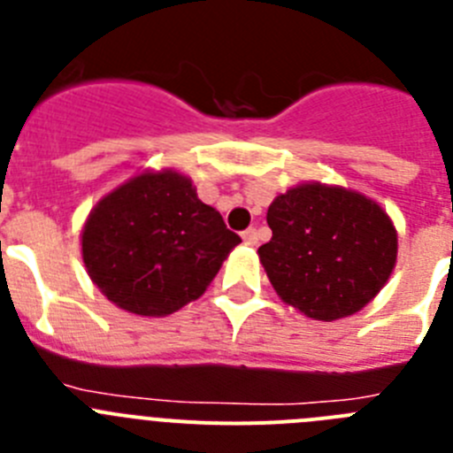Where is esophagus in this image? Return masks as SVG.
Returning a JSON list of instances; mask_svg holds the SVG:
<instances>
[{"instance_id":"esophagus-1","label":"esophagus","mask_w":453,"mask_h":453,"mask_svg":"<svg viewBox=\"0 0 453 453\" xmlns=\"http://www.w3.org/2000/svg\"><path fill=\"white\" fill-rule=\"evenodd\" d=\"M242 240H245L247 245H256L258 242V234H256V229H247L242 231Z\"/></svg>"}]
</instances>
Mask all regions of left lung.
I'll list each match as a JSON object with an SVG mask.
<instances>
[{"label":"left lung","instance_id":"8db88e82","mask_svg":"<svg viewBox=\"0 0 453 453\" xmlns=\"http://www.w3.org/2000/svg\"><path fill=\"white\" fill-rule=\"evenodd\" d=\"M272 240L258 258L276 295L311 319L358 313L397 263V229L363 192L306 181L267 208Z\"/></svg>","mask_w":453,"mask_h":453}]
</instances>
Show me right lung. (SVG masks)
Wrapping results in <instances>:
<instances>
[{"label": "right lung", "instance_id": "obj_1", "mask_svg": "<svg viewBox=\"0 0 453 453\" xmlns=\"http://www.w3.org/2000/svg\"><path fill=\"white\" fill-rule=\"evenodd\" d=\"M240 242L181 172L145 170L104 195L81 229L88 276L108 302L165 318L206 292Z\"/></svg>", "mask_w": 453, "mask_h": 453}]
</instances>
